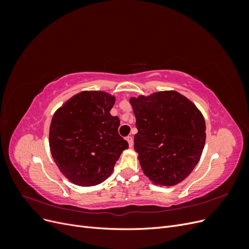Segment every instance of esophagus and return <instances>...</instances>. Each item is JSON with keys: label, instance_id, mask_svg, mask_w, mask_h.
Wrapping results in <instances>:
<instances>
[{"label": "esophagus", "instance_id": "1", "mask_svg": "<svg viewBox=\"0 0 249 249\" xmlns=\"http://www.w3.org/2000/svg\"><path fill=\"white\" fill-rule=\"evenodd\" d=\"M125 139H126L127 143H129V146H130V147H132V146H133V144H134V140H133V137H132V136H127Z\"/></svg>", "mask_w": 249, "mask_h": 249}]
</instances>
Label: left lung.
<instances>
[{
    "label": "left lung",
    "mask_w": 249,
    "mask_h": 249,
    "mask_svg": "<svg viewBox=\"0 0 249 249\" xmlns=\"http://www.w3.org/2000/svg\"><path fill=\"white\" fill-rule=\"evenodd\" d=\"M138 133L134 148L144 175L153 183L173 186L190 175L206 141L199 110L177 91L132 97Z\"/></svg>",
    "instance_id": "8db88e82"
}]
</instances>
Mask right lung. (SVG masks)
<instances>
[{"label":"right lung","mask_w":249,"mask_h":249,"mask_svg":"<svg viewBox=\"0 0 249 249\" xmlns=\"http://www.w3.org/2000/svg\"><path fill=\"white\" fill-rule=\"evenodd\" d=\"M115 97L104 91H82L53 116L50 147L59 169L73 184H101L129 147L118 134L120 120L110 110Z\"/></svg>","instance_id":"right-lung-1"}]
</instances>
